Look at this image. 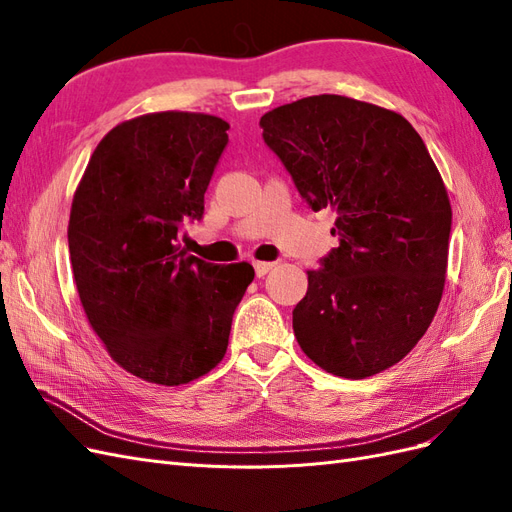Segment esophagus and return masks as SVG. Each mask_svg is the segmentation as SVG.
Segmentation results:
<instances>
[{"label": "esophagus", "instance_id": "1", "mask_svg": "<svg viewBox=\"0 0 512 512\" xmlns=\"http://www.w3.org/2000/svg\"><path fill=\"white\" fill-rule=\"evenodd\" d=\"M273 267H275V262H254L256 277H265Z\"/></svg>", "mask_w": 512, "mask_h": 512}]
</instances>
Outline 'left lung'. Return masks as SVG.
I'll return each mask as SVG.
<instances>
[{
  "label": "left lung",
  "instance_id": "8db88e82",
  "mask_svg": "<svg viewBox=\"0 0 512 512\" xmlns=\"http://www.w3.org/2000/svg\"><path fill=\"white\" fill-rule=\"evenodd\" d=\"M262 138L339 245L307 271L292 312L301 350L361 380L425 335L444 290L453 211L423 138L376 104L322 94L260 117Z\"/></svg>",
  "mask_w": 512,
  "mask_h": 512
}]
</instances>
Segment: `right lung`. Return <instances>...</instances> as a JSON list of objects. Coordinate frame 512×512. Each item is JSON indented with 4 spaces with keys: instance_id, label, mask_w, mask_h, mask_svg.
Segmentation results:
<instances>
[{
    "instance_id": "obj_1",
    "label": "right lung",
    "mask_w": 512,
    "mask_h": 512,
    "mask_svg": "<svg viewBox=\"0 0 512 512\" xmlns=\"http://www.w3.org/2000/svg\"><path fill=\"white\" fill-rule=\"evenodd\" d=\"M230 126L203 113H151L119 123L76 188L68 247L87 320L113 361L164 386L218 365L254 269L188 254L181 228L205 192Z\"/></svg>"
}]
</instances>
